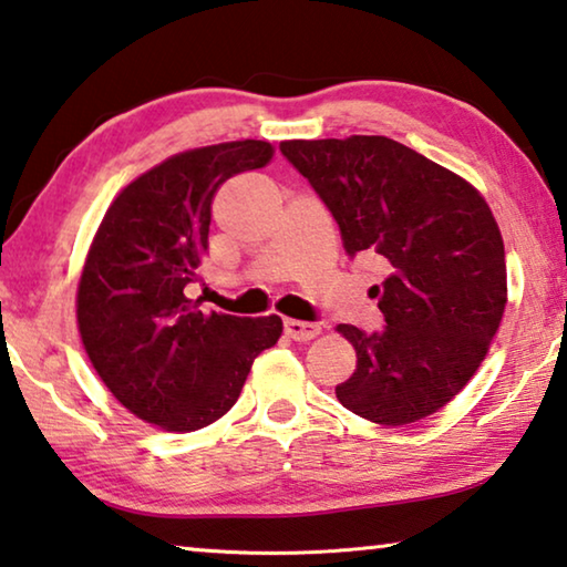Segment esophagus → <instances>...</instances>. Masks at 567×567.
I'll use <instances>...</instances> for the list:
<instances>
[{"mask_svg": "<svg viewBox=\"0 0 567 567\" xmlns=\"http://www.w3.org/2000/svg\"><path fill=\"white\" fill-rule=\"evenodd\" d=\"M285 336L298 340V343H308V340L320 336V326L302 320H285Z\"/></svg>", "mask_w": 567, "mask_h": 567, "instance_id": "esophagus-1", "label": "esophagus"}]
</instances>
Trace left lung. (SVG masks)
<instances>
[{
	"instance_id": "8db88e82",
	"label": "left lung",
	"mask_w": 567,
	"mask_h": 567,
	"mask_svg": "<svg viewBox=\"0 0 567 567\" xmlns=\"http://www.w3.org/2000/svg\"><path fill=\"white\" fill-rule=\"evenodd\" d=\"M280 151L336 217L348 255L389 269L373 287L383 332L336 330L355 371L348 411L403 426L446 406L477 373L507 305L505 241L466 178L385 136L282 141Z\"/></svg>"
}]
</instances>
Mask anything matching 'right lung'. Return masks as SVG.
<instances>
[{
  "label": "right lung",
  "instance_id": "right-lung-1",
  "mask_svg": "<svg viewBox=\"0 0 567 567\" xmlns=\"http://www.w3.org/2000/svg\"><path fill=\"white\" fill-rule=\"evenodd\" d=\"M267 141L168 156L107 206L78 282V330L105 389L146 424L188 434L235 406L282 320L202 312L186 298L209 245L212 202L241 171L265 168Z\"/></svg>",
  "mask_w": 567,
  "mask_h": 567
}]
</instances>
